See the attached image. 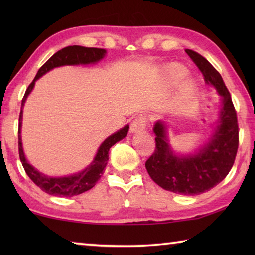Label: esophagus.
<instances>
[{"label":"esophagus","instance_id":"obj_1","mask_svg":"<svg viewBox=\"0 0 255 255\" xmlns=\"http://www.w3.org/2000/svg\"><path fill=\"white\" fill-rule=\"evenodd\" d=\"M148 120L145 116H138L131 122L130 125V132L132 133H138L145 130L146 127H147Z\"/></svg>","mask_w":255,"mask_h":255}]
</instances>
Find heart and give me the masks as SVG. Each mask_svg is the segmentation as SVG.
Wrapping results in <instances>:
<instances>
[{
	"label": "heart",
	"instance_id": "b5f03b06",
	"mask_svg": "<svg viewBox=\"0 0 255 255\" xmlns=\"http://www.w3.org/2000/svg\"><path fill=\"white\" fill-rule=\"evenodd\" d=\"M185 75H187V70H185V67H183L182 65H180V64H170V65H167L163 70L164 80H165L166 83H169L171 85L178 84L180 81L184 78ZM196 86L197 83L195 79H192V77L185 79L180 85L181 99H183V100L188 99L193 92H195Z\"/></svg>",
	"mask_w": 255,
	"mask_h": 255
}]
</instances>
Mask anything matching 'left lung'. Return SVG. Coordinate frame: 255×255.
<instances>
[{"instance_id":"1","label":"left lung","mask_w":255,"mask_h":255,"mask_svg":"<svg viewBox=\"0 0 255 255\" xmlns=\"http://www.w3.org/2000/svg\"><path fill=\"white\" fill-rule=\"evenodd\" d=\"M185 53L199 68L206 83L213 85L222 97L216 128L208 143L196 154L176 155L167 139L165 125L158 120L153 128L156 147L145 166L161 188L179 195L195 196L216 187L231 171L239 148V124L221 74L200 54L191 49H185Z\"/></svg>"}]
</instances>
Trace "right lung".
<instances>
[{
	"instance_id": "1",
	"label": "right lung",
	"mask_w": 255,
	"mask_h": 255,
	"mask_svg": "<svg viewBox=\"0 0 255 255\" xmlns=\"http://www.w3.org/2000/svg\"><path fill=\"white\" fill-rule=\"evenodd\" d=\"M106 49L102 48H91V47H83V46H68L65 48L58 50L57 53L54 54L47 62L42 65L39 71H38L36 77L28 86L25 91L22 103H21V111L19 117V156L20 161L22 163V166L28 174L32 182L39 187L42 191L51 196L56 197H73L81 195L88 190L92 189L98 180L101 178V175L105 172L106 165L109 159V149L111 146H114L119 140L124 139L127 136L129 130V125H126L123 129H120L114 135L107 138L100 145L98 149V153L94 157L93 162L86 167L85 170L79 172L76 174L60 176V178H53L48 176L41 172L37 171L32 165H30L27 158L24 156V152L22 148V140H21V124H22V108L24 102L27 100L30 92L32 91L36 81L41 77L47 72L53 70L55 67L64 66V65H79V64H94L101 60L106 55Z\"/></svg>"
}]
</instances>
